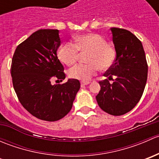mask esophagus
<instances>
[{
  "label": "esophagus",
  "mask_w": 159,
  "mask_h": 159,
  "mask_svg": "<svg viewBox=\"0 0 159 159\" xmlns=\"http://www.w3.org/2000/svg\"><path fill=\"white\" fill-rule=\"evenodd\" d=\"M89 83H90L89 81H81V87H83V86L89 84Z\"/></svg>",
  "instance_id": "obj_1"
}]
</instances>
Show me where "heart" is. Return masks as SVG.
<instances>
[{
  "instance_id": "b5f03b06",
  "label": "heart",
  "mask_w": 159,
  "mask_h": 159,
  "mask_svg": "<svg viewBox=\"0 0 159 159\" xmlns=\"http://www.w3.org/2000/svg\"><path fill=\"white\" fill-rule=\"evenodd\" d=\"M79 52L85 54L88 64L78 65L68 70V76L73 79L87 81L99 69L107 70L113 66L116 59L115 50L108 45L106 40L98 34H81L74 39V43L67 42L57 51L59 60L68 66L75 65Z\"/></svg>"
}]
</instances>
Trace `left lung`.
<instances>
[{
  "label": "left lung",
  "mask_w": 159,
  "mask_h": 159,
  "mask_svg": "<svg viewBox=\"0 0 159 159\" xmlns=\"http://www.w3.org/2000/svg\"><path fill=\"white\" fill-rule=\"evenodd\" d=\"M111 30L116 59L104 74L108 79L98 82L101 90L96 100L104 111L118 116L133 109L140 101L146 84L148 64L142 42L135 35L122 28Z\"/></svg>",
  "instance_id": "8db88e82"
}]
</instances>
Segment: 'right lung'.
<instances>
[{
	"mask_svg": "<svg viewBox=\"0 0 159 159\" xmlns=\"http://www.w3.org/2000/svg\"><path fill=\"white\" fill-rule=\"evenodd\" d=\"M60 45L58 30H38L17 46L11 62L12 83L19 102L33 116L47 121L64 118L80 89L77 79L51 84L53 78L62 81L66 77L57 55Z\"/></svg>",
	"mask_w": 159,
	"mask_h": 159,
	"instance_id": "1",
	"label": "right lung"
}]
</instances>
